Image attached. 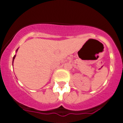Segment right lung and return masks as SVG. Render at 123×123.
I'll return each mask as SVG.
<instances>
[{"instance_id": "right-lung-1", "label": "right lung", "mask_w": 123, "mask_h": 123, "mask_svg": "<svg viewBox=\"0 0 123 123\" xmlns=\"http://www.w3.org/2000/svg\"><path fill=\"white\" fill-rule=\"evenodd\" d=\"M18 49H17V50H16V52H18ZM15 57H16V55H14V57H13V61H12V63H13V61H14V59H15Z\"/></svg>"}]
</instances>
